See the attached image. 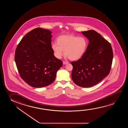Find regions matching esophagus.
Listing matches in <instances>:
<instances>
[{"mask_svg":"<svg viewBox=\"0 0 128 128\" xmlns=\"http://www.w3.org/2000/svg\"><path fill=\"white\" fill-rule=\"evenodd\" d=\"M68 62L65 61H63V63L64 65H66V64H68Z\"/></svg>","mask_w":128,"mask_h":128,"instance_id":"esophagus-1","label":"esophagus"}]
</instances>
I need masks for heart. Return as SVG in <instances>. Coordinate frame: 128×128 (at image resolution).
<instances>
[{"mask_svg": "<svg viewBox=\"0 0 128 128\" xmlns=\"http://www.w3.org/2000/svg\"><path fill=\"white\" fill-rule=\"evenodd\" d=\"M57 42L52 44V49L58 58H61L64 51L66 57L70 60H79L86 52L88 46L86 38L74 35H62L58 38Z\"/></svg>", "mask_w": 128, "mask_h": 128, "instance_id": "b5f03b06", "label": "heart"}]
</instances>
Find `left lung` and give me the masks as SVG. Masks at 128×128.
Returning a JSON list of instances; mask_svg holds the SVG:
<instances>
[{
  "mask_svg": "<svg viewBox=\"0 0 128 128\" xmlns=\"http://www.w3.org/2000/svg\"><path fill=\"white\" fill-rule=\"evenodd\" d=\"M89 40L86 52L76 61L71 62L74 82L82 88L98 84L108 75L113 54L110 43L94 30L81 32Z\"/></svg>",
  "mask_w": 128,
  "mask_h": 128,
  "instance_id": "left-lung-1",
  "label": "left lung"
}]
</instances>
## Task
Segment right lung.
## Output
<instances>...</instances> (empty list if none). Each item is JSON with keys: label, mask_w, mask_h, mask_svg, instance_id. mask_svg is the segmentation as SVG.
Here are the masks:
<instances>
[{"label": "right lung", "mask_w": 128, "mask_h": 128, "mask_svg": "<svg viewBox=\"0 0 128 128\" xmlns=\"http://www.w3.org/2000/svg\"><path fill=\"white\" fill-rule=\"evenodd\" d=\"M52 33L42 28L34 29L23 37L16 48L15 61L20 76L34 88L52 84L63 64L52 49Z\"/></svg>", "instance_id": "right-lung-1"}]
</instances>
